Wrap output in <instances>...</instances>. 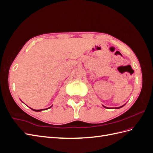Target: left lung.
<instances>
[{
	"label": "left lung",
	"mask_w": 153,
	"mask_h": 153,
	"mask_svg": "<svg viewBox=\"0 0 153 153\" xmlns=\"http://www.w3.org/2000/svg\"><path fill=\"white\" fill-rule=\"evenodd\" d=\"M124 105H123V106H119V107H117V108H116V109H118V108H121V107H123V106H124ZM105 108H107V107H106V106H103Z\"/></svg>",
	"instance_id": "8db88e82"
}]
</instances>
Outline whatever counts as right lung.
Here are the masks:
<instances>
[{"instance_id":"obj_1","label":"right lung","mask_w":153,"mask_h":153,"mask_svg":"<svg viewBox=\"0 0 153 153\" xmlns=\"http://www.w3.org/2000/svg\"><path fill=\"white\" fill-rule=\"evenodd\" d=\"M51 107V106H50ZM50 107H49V108H50ZM48 108H46V109H41V110H34V109H32V108H31L32 110H34V111H36V112H40V111H42V110H47V109H48Z\"/></svg>"}]
</instances>
